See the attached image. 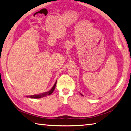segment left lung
<instances>
[{"label":"left lung","instance_id":"8db88e82","mask_svg":"<svg viewBox=\"0 0 131 131\" xmlns=\"http://www.w3.org/2000/svg\"><path fill=\"white\" fill-rule=\"evenodd\" d=\"M80 94H81V95H82V96H83V95H82V94H81V93H80Z\"/></svg>","mask_w":131,"mask_h":131}]
</instances>
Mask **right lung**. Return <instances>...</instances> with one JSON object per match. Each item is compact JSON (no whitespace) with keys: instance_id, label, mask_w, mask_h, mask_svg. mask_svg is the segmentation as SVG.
Here are the masks:
<instances>
[{"instance_id":"obj_1","label":"right lung","mask_w":131,"mask_h":131,"mask_svg":"<svg viewBox=\"0 0 131 131\" xmlns=\"http://www.w3.org/2000/svg\"><path fill=\"white\" fill-rule=\"evenodd\" d=\"M57 81V80H56V81H55L54 85H53V87L51 88V89L48 91H47V92L41 93V94H36V95H29V96H26L27 97H29V98L39 99V98H41V97H43L47 96V95H50L53 92H54V91L55 88V86H56Z\"/></svg>"}]
</instances>
